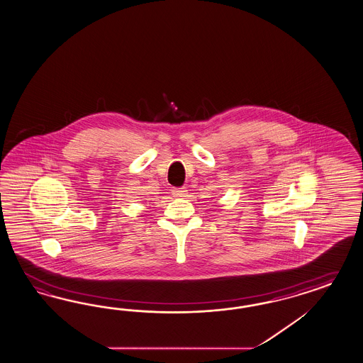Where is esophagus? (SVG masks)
<instances>
[{
  "label": "esophagus",
  "instance_id": "obj_1",
  "mask_svg": "<svg viewBox=\"0 0 363 363\" xmlns=\"http://www.w3.org/2000/svg\"><path fill=\"white\" fill-rule=\"evenodd\" d=\"M172 195L174 197H180V199L186 197V188H175L172 189Z\"/></svg>",
  "mask_w": 363,
  "mask_h": 363
}]
</instances>
